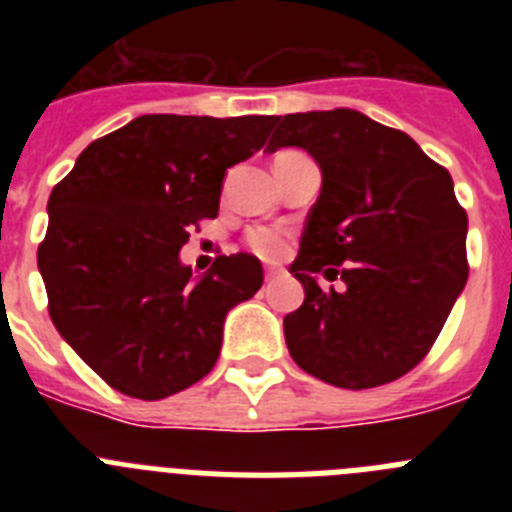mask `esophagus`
<instances>
[{
	"instance_id": "obj_1",
	"label": "esophagus",
	"mask_w": 512,
	"mask_h": 512,
	"mask_svg": "<svg viewBox=\"0 0 512 512\" xmlns=\"http://www.w3.org/2000/svg\"><path fill=\"white\" fill-rule=\"evenodd\" d=\"M264 277H266V282H274V279L282 277V269H277V266H266Z\"/></svg>"
}]
</instances>
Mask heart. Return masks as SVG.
<instances>
[{
	"label": "heart",
	"mask_w": 512,
	"mask_h": 512,
	"mask_svg": "<svg viewBox=\"0 0 512 512\" xmlns=\"http://www.w3.org/2000/svg\"><path fill=\"white\" fill-rule=\"evenodd\" d=\"M246 246L261 259H277L287 251V233L282 228L259 225V228H251L246 233Z\"/></svg>",
	"instance_id": "b5f03b06"
}]
</instances>
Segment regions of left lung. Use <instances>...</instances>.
<instances>
[{"instance_id": "left-lung-1", "label": "left lung", "mask_w": 512, "mask_h": 512, "mask_svg": "<svg viewBox=\"0 0 512 512\" xmlns=\"http://www.w3.org/2000/svg\"><path fill=\"white\" fill-rule=\"evenodd\" d=\"M266 151L300 146L323 171L284 318L295 364L343 390L395 382L425 359L469 277L467 210L449 171L402 130L356 110L274 120ZM342 277L344 289L314 279Z\"/></svg>"}]
</instances>
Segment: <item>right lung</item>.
<instances>
[{
	"mask_svg": "<svg viewBox=\"0 0 512 512\" xmlns=\"http://www.w3.org/2000/svg\"><path fill=\"white\" fill-rule=\"evenodd\" d=\"M274 115H143L89 143L53 187L38 269L48 312L112 390L161 400L215 366L230 307L264 284L259 259L220 256L192 279L179 248L217 217L223 176Z\"/></svg>",
	"mask_w": 512,
	"mask_h": 512,
	"instance_id": "obj_1",
	"label": "right lung"
}]
</instances>
